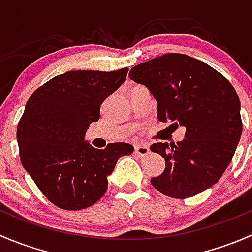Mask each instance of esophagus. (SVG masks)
<instances>
[{
  "label": "esophagus",
  "mask_w": 252,
  "mask_h": 252,
  "mask_svg": "<svg viewBox=\"0 0 252 252\" xmlns=\"http://www.w3.org/2000/svg\"><path fill=\"white\" fill-rule=\"evenodd\" d=\"M134 149H135V152L139 155V156H146V155L150 152L149 146L145 144H136L135 146H134Z\"/></svg>",
  "instance_id": "obj_1"
}]
</instances>
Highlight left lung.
<instances>
[{
	"label": "left lung",
	"instance_id": "left-lung-1",
	"mask_svg": "<svg viewBox=\"0 0 252 252\" xmlns=\"http://www.w3.org/2000/svg\"><path fill=\"white\" fill-rule=\"evenodd\" d=\"M131 80L146 86L157 101L159 122L185 128V139L157 142L151 151L166 161L152 187L174 199L205 191L232 161L243 124L240 101L232 84L202 61L166 53L131 68Z\"/></svg>",
	"mask_w": 252,
	"mask_h": 252
}]
</instances>
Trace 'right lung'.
Wrapping results in <instances>:
<instances>
[{
	"mask_svg": "<svg viewBox=\"0 0 252 252\" xmlns=\"http://www.w3.org/2000/svg\"><path fill=\"white\" fill-rule=\"evenodd\" d=\"M128 68L72 70L37 88L18 123L17 141L23 167L42 194L62 210H81L97 202L119 157L130 155L126 142L103 150L84 141L100 119L103 101L126 80Z\"/></svg>",
	"mask_w": 252,
	"mask_h": 252,
	"instance_id": "obj_1",
	"label": "right lung"
}]
</instances>
